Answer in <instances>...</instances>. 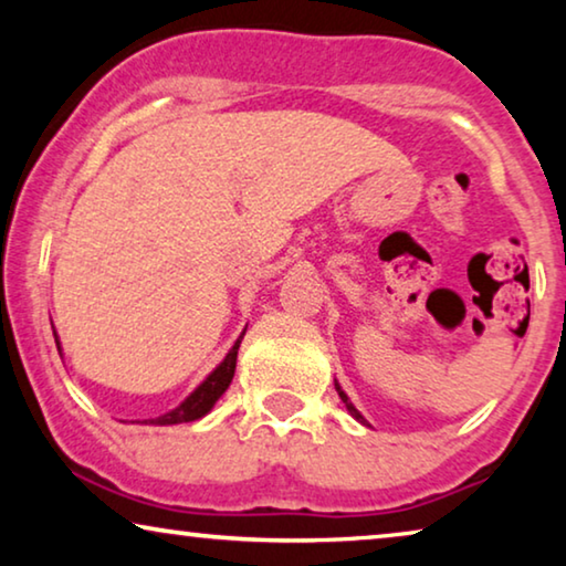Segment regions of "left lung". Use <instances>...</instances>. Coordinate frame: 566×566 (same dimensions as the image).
Instances as JSON below:
<instances>
[{
  "label": "left lung",
  "mask_w": 566,
  "mask_h": 566,
  "mask_svg": "<svg viewBox=\"0 0 566 566\" xmlns=\"http://www.w3.org/2000/svg\"><path fill=\"white\" fill-rule=\"evenodd\" d=\"M335 389H337V394H339V399H343V405L347 407V412H350V415L355 417V420H358L360 424H366V428H370V424H368V420H366V417H363V415L358 412V409H355V405H353V401H350V397H347V394L343 391V386H339V384H337V378H335Z\"/></svg>",
  "instance_id": "obj_1"
}]
</instances>
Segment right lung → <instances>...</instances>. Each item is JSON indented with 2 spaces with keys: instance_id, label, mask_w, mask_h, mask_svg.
Listing matches in <instances>:
<instances>
[{
  "instance_id": "add662e5",
  "label": "right lung",
  "mask_w": 566,
  "mask_h": 566,
  "mask_svg": "<svg viewBox=\"0 0 566 566\" xmlns=\"http://www.w3.org/2000/svg\"><path fill=\"white\" fill-rule=\"evenodd\" d=\"M244 332H247V327L242 329V335L237 337V343L231 345L227 358H223L219 366H216L211 374H208L203 381H200L196 389H192L188 397L180 401V405H177L175 409H169V412H165V415L151 417V420H144V424H182V422L200 420V417H206L208 412H211L216 401H219L223 397V391L229 389L231 378H234L237 353H239V345H242ZM53 337H56V347H59V355H61V343H59L56 329H53Z\"/></svg>"
}]
</instances>
